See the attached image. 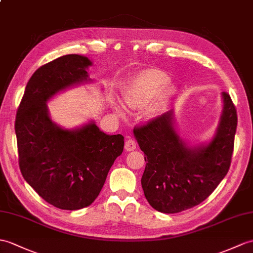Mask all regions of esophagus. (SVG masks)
Returning <instances> with one entry per match:
<instances>
[{
    "mask_svg": "<svg viewBox=\"0 0 253 253\" xmlns=\"http://www.w3.org/2000/svg\"><path fill=\"white\" fill-rule=\"evenodd\" d=\"M136 148H137V144H136V142H134V140L128 139L126 142H125V149H126V151L131 152Z\"/></svg>",
    "mask_w": 253,
    "mask_h": 253,
    "instance_id": "esophagus-1",
    "label": "esophagus"
}]
</instances>
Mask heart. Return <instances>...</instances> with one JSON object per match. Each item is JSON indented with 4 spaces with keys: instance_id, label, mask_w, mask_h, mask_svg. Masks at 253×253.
I'll use <instances>...</instances> for the list:
<instances>
[{
    "instance_id": "b5f03b06",
    "label": "heart",
    "mask_w": 253,
    "mask_h": 253,
    "mask_svg": "<svg viewBox=\"0 0 253 253\" xmlns=\"http://www.w3.org/2000/svg\"><path fill=\"white\" fill-rule=\"evenodd\" d=\"M169 78L154 69L144 70L132 79L124 91V103L129 108L146 107V116L153 120L160 116L175 93L174 87L168 85Z\"/></svg>"
}]
</instances>
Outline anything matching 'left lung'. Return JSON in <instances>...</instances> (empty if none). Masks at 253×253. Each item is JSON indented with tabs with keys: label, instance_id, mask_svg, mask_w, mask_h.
Masks as SVG:
<instances>
[{
	"label": "left lung",
	"instance_id": "8db88e82",
	"mask_svg": "<svg viewBox=\"0 0 253 253\" xmlns=\"http://www.w3.org/2000/svg\"><path fill=\"white\" fill-rule=\"evenodd\" d=\"M223 110L208 143L191 146L175 130L173 112L133 129L146 162L141 184L155 210L177 213L204 202L230 169L237 113L227 92H222Z\"/></svg>",
	"mask_w": 253,
	"mask_h": 253
}]
</instances>
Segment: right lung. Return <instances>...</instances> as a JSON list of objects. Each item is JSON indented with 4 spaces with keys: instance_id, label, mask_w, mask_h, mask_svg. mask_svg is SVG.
I'll list each match as a JSON object with an SVG mask.
<instances>
[{
    "instance_id": "1",
    "label": "right lung",
    "mask_w": 253,
    "mask_h": 253,
    "mask_svg": "<svg viewBox=\"0 0 253 253\" xmlns=\"http://www.w3.org/2000/svg\"><path fill=\"white\" fill-rule=\"evenodd\" d=\"M91 64L85 56L66 55L39 68L28 82L16 115L22 177L44 201L63 210L91 205L124 150L122 134L104 133L93 121L66 129L49 116V99L92 82L87 72Z\"/></svg>"
}]
</instances>
